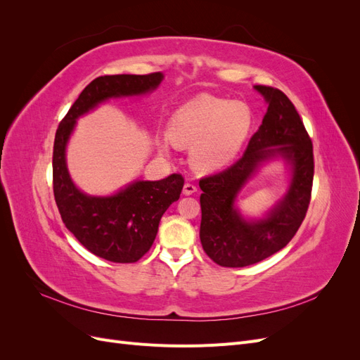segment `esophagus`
Instances as JSON below:
<instances>
[{
  "mask_svg": "<svg viewBox=\"0 0 360 360\" xmlns=\"http://www.w3.org/2000/svg\"><path fill=\"white\" fill-rule=\"evenodd\" d=\"M195 192H197V186H195L193 183H184V186H183V193L184 195H192Z\"/></svg>",
  "mask_w": 360,
  "mask_h": 360,
  "instance_id": "1",
  "label": "esophagus"
}]
</instances>
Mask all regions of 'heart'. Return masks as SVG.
Listing matches in <instances>:
<instances>
[{"label":"heart","mask_w":360,"mask_h":360,"mask_svg":"<svg viewBox=\"0 0 360 360\" xmlns=\"http://www.w3.org/2000/svg\"><path fill=\"white\" fill-rule=\"evenodd\" d=\"M250 122L252 115L246 103L201 94L174 112L168 135L174 146L191 148L189 160L195 171L212 172L237 155Z\"/></svg>","instance_id":"b5f03b06"}]
</instances>
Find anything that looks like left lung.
Returning <instances> with one entry per match:
<instances>
[{"instance_id": "8db88e82", "label": "left lung", "mask_w": 360, "mask_h": 360, "mask_svg": "<svg viewBox=\"0 0 360 360\" xmlns=\"http://www.w3.org/2000/svg\"><path fill=\"white\" fill-rule=\"evenodd\" d=\"M254 89L269 105L263 124L249 139L240 159L200 180L201 245L204 252L222 267L255 264L285 248L297 233L311 201L312 141L297 110L274 86L255 85ZM275 157L292 165L290 189L266 218L248 221L235 209L236 193L261 162Z\"/></svg>"}]
</instances>
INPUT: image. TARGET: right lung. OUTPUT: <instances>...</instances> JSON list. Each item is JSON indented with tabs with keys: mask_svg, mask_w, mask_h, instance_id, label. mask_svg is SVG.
<instances>
[{
	"mask_svg": "<svg viewBox=\"0 0 360 360\" xmlns=\"http://www.w3.org/2000/svg\"><path fill=\"white\" fill-rule=\"evenodd\" d=\"M160 72L105 75L85 86L58 124L52 153L53 197L68 230L91 254L112 263H135L153 245L162 214L180 198L181 174L158 181H134L111 197H90L75 186L66 165V144L76 118L111 97L138 96L155 90Z\"/></svg>",
	"mask_w": 360,
	"mask_h": 360,
	"instance_id": "1",
	"label": "right lung"
}]
</instances>
